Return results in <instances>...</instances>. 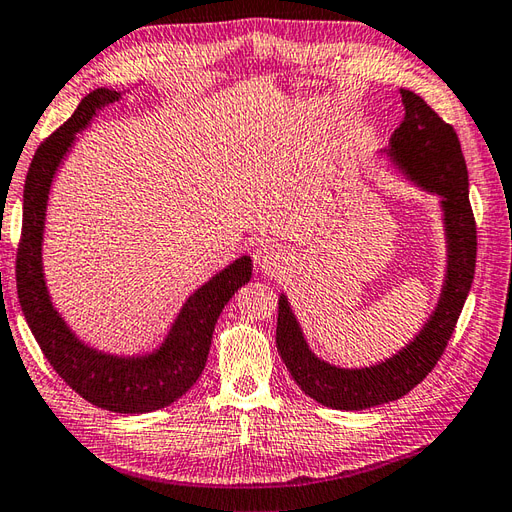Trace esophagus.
Masks as SVG:
<instances>
[{"label":"esophagus","instance_id":"1","mask_svg":"<svg viewBox=\"0 0 512 512\" xmlns=\"http://www.w3.org/2000/svg\"><path fill=\"white\" fill-rule=\"evenodd\" d=\"M255 264L257 270L268 272V275H275V272L281 268V264L285 261V251L277 244H259V248L255 251Z\"/></svg>","mask_w":512,"mask_h":512}]
</instances>
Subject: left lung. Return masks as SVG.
I'll return each instance as SVG.
<instances>
[{
    "instance_id": "1",
    "label": "left lung",
    "mask_w": 512,
    "mask_h": 512,
    "mask_svg": "<svg viewBox=\"0 0 512 512\" xmlns=\"http://www.w3.org/2000/svg\"><path fill=\"white\" fill-rule=\"evenodd\" d=\"M406 115L392 133L388 154L410 181L441 198L447 237V275L441 299L419 336L392 358L364 366L340 368L320 360L303 338L292 307L279 296L277 349L296 384L307 397L334 410H366L395 401L421 384L454 334L475 272V218L469 202V174L460 141L414 91L401 89Z\"/></svg>"
}]
</instances>
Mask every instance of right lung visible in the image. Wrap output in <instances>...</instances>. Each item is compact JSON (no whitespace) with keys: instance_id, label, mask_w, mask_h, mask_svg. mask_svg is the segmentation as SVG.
<instances>
[{"instance_id":"1","label":"right lung","mask_w":512,"mask_h":512,"mask_svg":"<svg viewBox=\"0 0 512 512\" xmlns=\"http://www.w3.org/2000/svg\"><path fill=\"white\" fill-rule=\"evenodd\" d=\"M120 91L95 89L69 120L34 152L23 187V227L17 248V294L23 316L43 355L82 399L120 414H144L170 406L196 384L207 364L218 316L231 296L251 281L253 261L235 259L189 296L159 349L146 355H111L89 347L52 305L43 277V229L47 196L58 165L106 104Z\"/></svg>"}]
</instances>
